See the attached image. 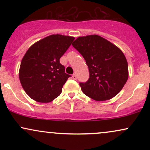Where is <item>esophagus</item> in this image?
Listing matches in <instances>:
<instances>
[{"instance_id":"obj_1","label":"esophagus","mask_w":150,"mask_h":150,"mask_svg":"<svg viewBox=\"0 0 150 150\" xmlns=\"http://www.w3.org/2000/svg\"><path fill=\"white\" fill-rule=\"evenodd\" d=\"M73 80H77L76 74H73Z\"/></svg>"}]
</instances>
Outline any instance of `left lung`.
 I'll use <instances>...</instances> for the list:
<instances>
[{"label":"left lung","instance_id":"1","mask_svg":"<svg viewBox=\"0 0 150 150\" xmlns=\"http://www.w3.org/2000/svg\"><path fill=\"white\" fill-rule=\"evenodd\" d=\"M72 45L89 68L88 80L80 82L82 92L96 101L118 94L128 78V62L121 50L99 35L80 37Z\"/></svg>","mask_w":150,"mask_h":150}]
</instances>
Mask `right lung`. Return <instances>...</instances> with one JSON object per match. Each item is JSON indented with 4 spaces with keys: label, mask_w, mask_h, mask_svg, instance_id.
I'll return each instance as SVG.
<instances>
[{
    "label": "right lung",
    "mask_w": 150,
    "mask_h": 150,
    "mask_svg": "<svg viewBox=\"0 0 150 150\" xmlns=\"http://www.w3.org/2000/svg\"><path fill=\"white\" fill-rule=\"evenodd\" d=\"M75 38L53 34L34 43L24 56L19 77L24 90L34 101H52L61 94L68 77L60 58Z\"/></svg>",
    "instance_id": "add662e5"
}]
</instances>
